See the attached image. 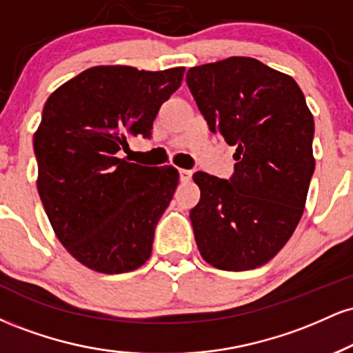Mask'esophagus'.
Masks as SVG:
<instances>
[{
    "label": "esophagus",
    "mask_w": 353,
    "mask_h": 353,
    "mask_svg": "<svg viewBox=\"0 0 353 353\" xmlns=\"http://www.w3.org/2000/svg\"><path fill=\"white\" fill-rule=\"evenodd\" d=\"M181 182H189L192 179V171H188V169H179Z\"/></svg>",
    "instance_id": "34e87169"
}]
</instances>
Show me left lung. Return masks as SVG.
I'll return each mask as SVG.
<instances>
[{
    "instance_id": "1",
    "label": "left lung",
    "mask_w": 353,
    "mask_h": 353,
    "mask_svg": "<svg viewBox=\"0 0 353 353\" xmlns=\"http://www.w3.org/2000/svg\"><path fill=\"white\" fill-rule=\"evenodd\" d=\"M197 108L229 145L230 181L196 172L201 201L189 217L197 249L221 270L267 264L301 221L315 169L312 116L292 76L245 56L188 71Z\"/></svg>"
}]
</instances>
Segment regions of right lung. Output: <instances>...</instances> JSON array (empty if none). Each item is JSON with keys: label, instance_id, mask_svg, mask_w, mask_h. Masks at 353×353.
Wrapping results in <instances>:
<instances>
[{"label": "right lung", "instance_id": "1", "mask_svg": "<svg viewBox=\"0 0 353 353\" xmlns=\"http://www.w3.org/2000/svg\"><path fill=\"white\" fill-rule=\"evenodd\" d=\"M185 68L94 66L56 89L34 132L43 208L64 249L88 269L124 274L152 252L154 230L179 184L172 165L121 159L131 137L151 136Z\"/></svg>", "mask_w": 353, "mask_h": 353}]
</instances>
